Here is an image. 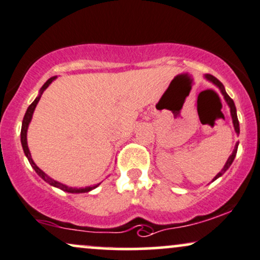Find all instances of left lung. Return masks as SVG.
Returning <instances> with one entry per match:
<instances>
[{
  "instance_id": "1",
  "label": "left lung",
  "mask_w": 260,
  "mask_h": 260,
  "mask_svg": "<svg viewBox=\"0 0 260 260\" xmlns=\"http://www.w3.org/2000/svg\"><path fill=\"white\" fill-rule=\"evenodd\" d=\"M204 77H205V78L207 79L208 82L213 83V84L216 85L217 88L219 89L220 92H222V95H223L224 100H225V102H226V104H228L229 108H230V114H232V119H233V125H234V129H235V133L238 134V136H239V134H240V125H239L238 114H236V107H235V104H234L233 99H230V96H229L228 94H226L225 89H224V85L222 84V83H220V82L218 81V79L216 78V77H213L212 75H205ZM238 147H239V142H236L235 147H234V150H233L232 155H230L229 158H228V160H226L225 165H224V168L222 169V171L218 172V174L216 175V177H214V178L212 179V182H213V181H216L217 178H219L220 176H222V175L224 174V172H225L226 170H228V169L230 168V165L233 164L234 159H235V156H236V153H238Z\"/></svg>"
}]
</instances>
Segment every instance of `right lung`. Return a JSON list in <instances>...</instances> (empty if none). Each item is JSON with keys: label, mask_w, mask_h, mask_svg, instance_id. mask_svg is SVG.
<instances>
[{"label": "right lung", "mask_w": 260, "mask_h": 260, "mask_svg": "<svg viewBox=\"0 0 260 260\" xmlns=\"http://www.w3.org/2000/svg\"><path fill=\"white\" fill-rule=\"evenodd\" d=\"M57 78L56 76L52 77V78H49L48 81L44 83L43 86L41 88L40 90V94L36 99H35V101L32 102V104L28 106L26 113L24 115V119H22V124H21V133H20V141H21V146H22V149H24V153L25 155H26V158L28 160V162H30L32 168H34L35 171L37 172V175L40 176L42 179H44V181L47 182V183H49L50 185H53V187H56L59 189H61L63 191H67V193H73V194H79V193H88V191L92 190V189H95L96 187H99L100 183L99 184H95V185H90V187H85V188H73V187H69V185L63 184V183H60V182L55 181V179H53L52 177H49L47 174H44L42 170L38 168V166L35 164V161L32 160L31 158V153H30V149H28L27 147V129H28V125L31 123V119H32V115H34V112H35V108H36V106L38 104V101H40L42 94H43V91L46 90V89L52 84L53 81H55Z\"/></svg>", "instance_id": "obj_1"}]
</instances>
